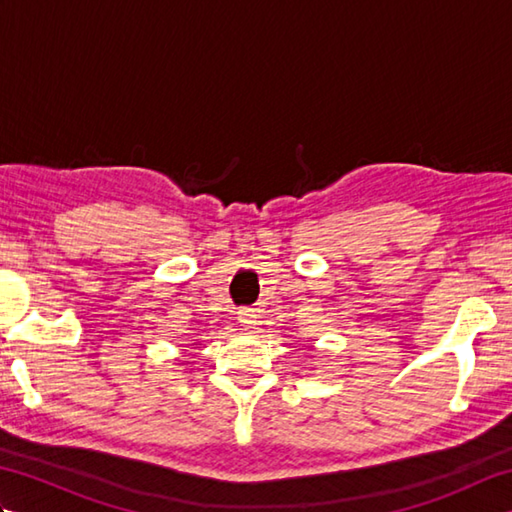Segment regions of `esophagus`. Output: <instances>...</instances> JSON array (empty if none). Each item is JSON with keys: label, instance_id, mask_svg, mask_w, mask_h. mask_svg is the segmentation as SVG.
Returning a JSON list of instances; mask_svg holds the SVG:
<instances>
[{"label": "esophagus", "instance_id": "obj_1", "mask_svg": "<svg viewBox=\"0 0 512 512\" xmlns=\"http://www.w3.org/2000/svg\"><path fill=\"white\" fill-rule=\"evenodd\" d=\"M239 323H242V328L253 332L255 330V323H257V314L253 310H239Z\"/></svg>", "mask_w": 512, "mask_h": 512}]
</instances>
